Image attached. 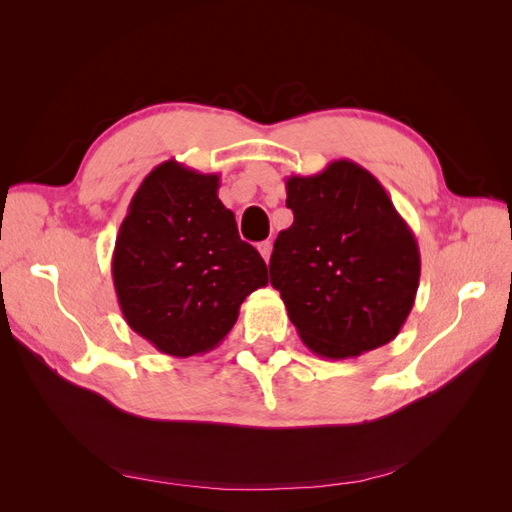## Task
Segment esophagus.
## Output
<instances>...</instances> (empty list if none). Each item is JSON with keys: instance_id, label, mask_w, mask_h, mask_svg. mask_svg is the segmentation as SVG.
<instances>
[{"instance_id": "esophagus-1", "label": "esophagus", "mask_w": 512, "mask_h": 512, "mask_svg": "<svg viewBox=\"0 0 512 512\" xmlns=\"http://www.w3.org/2000/svg\"><path fill=\"white\" fill-rule=\"evenodd\" d=\"M271 250H273L271 241H262V243H258V252H260V256L265 258V260H269V258H271Z\"/></svg>"}]
</instances>
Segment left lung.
<instances>
[{"mask_svg": "<svg viewBox=\"0 0 512 512\" xmlns=\"http://www.w3.org/2000/svg\"><path fill=\"white\" fill-rule=\"evenodd\" d=\"M294 222L273 243L271 286L303 344L352 359L393 342L421 277V252L380 181L350 160L286 179Z\"/></svg>", "mask_w": 512, "mask_h": 512, "instance_id": "1", "label": "left lung"}]
</instances>
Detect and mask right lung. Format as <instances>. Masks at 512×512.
Listing matches in <instances>:
<instances>
[{"label":"right lung","instance_id":"1","mask_svg":"<svg viewBox=\"0 0 512 512\" xmlns=\"http://www.w3.org/2000/svg\"><path fill=\"white\" fill-rule=\"evenodd\" d=\"M220 175L177 160L138 185L113 250V284L128 327L170 356L213 350L247 294L269 284L256 247L218 198Z\"/></svg>","mask_w":512,"mask_h":512}]
</instances>
